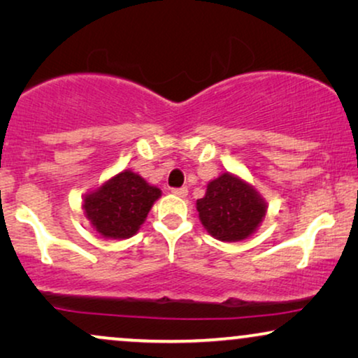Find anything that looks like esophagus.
I'll return each instance as SVG.
<instances>
[{"label":"esophagus","instance_id":"1","mask_svg":"<svg viewBox=\"0 0 358 358\" xmlns=\"http://www.w3.org/2000/svg\"><path fill=\"white\" fill-rule=\"evenodd\" d=\"M173 194L178 195V197H185L187 195V187H178V189H173Z\"/></svg>","mask_w":358,"mask_h":358}]
</instances>
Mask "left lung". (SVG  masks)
I'll return each mask as SVG.
<instances>
[{
	"label": "left lung",
	"mask_w": 358,
	"mask_h": 358,
	"mask_svg": "<svg viewBox=\"0 0 358 358\" xmlns=\"http://www.w3.org/2000/svg\"><path fill=\"white\" fill-rule=\"evenodd\" d=\"M195 207L210 236L224 243L251 238L267 213V202L256 187L228 171L210 180Z\"/></svg>",
	"instance_id": "left-lung-1"
}]
</instances>
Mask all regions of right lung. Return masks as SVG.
I'll use <instances>...</instances> for the list:
<instances>
[{"mask_svg":"<svg viewBox=\"0 0 358 358\" xmlns=\"http://www.w3.org/2000/svg\"><path fill=\"white\" fill-rule=\"evenodd\" d=\"M161 189L125 169L83 197V210L91 227L106 239H127L138 233Z\"/></svg>","mask_w":358,"mask_h":358,"instance_id":"obj_1","label":"right lung"}]
</instances>
